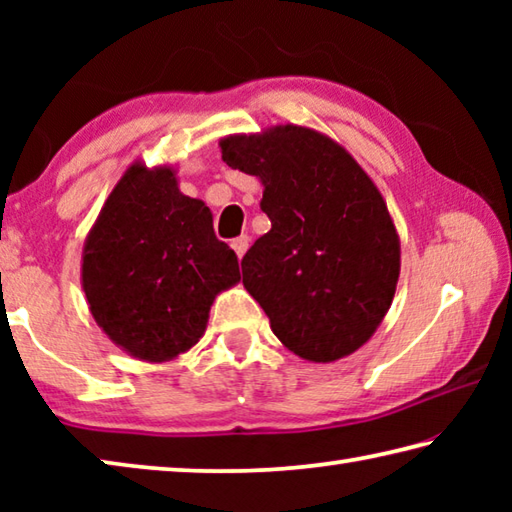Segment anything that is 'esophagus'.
Segmentation results:
<instances>
[{"instance_id": "34e87169", "label": "esophagus", "mask_w": 512, "mask_h": 512, "mask_svg": "<svg viewBox=\"0 0 512 512\" xmlns=\"http://www.w3.org/2000/svg\"><path fill=\"white\" fill-rule=\"evenodd\" d=\"M232 250H235L237 253V257L241 259L246 255V250H248V246H250V239L246 237V235H241V237H237V239H232Z\"/></svg>"}]
</instances>
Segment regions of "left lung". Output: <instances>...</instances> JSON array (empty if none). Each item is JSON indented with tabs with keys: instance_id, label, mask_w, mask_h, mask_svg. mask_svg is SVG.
<instances>
[{
	"instance_id": "left-lung-1",
	"label": "left lung",
	"mask_w": 512,
	"mask_h": 512,
	"mask_svg": "<svg viewBox=\"0 0 512 512\" xmlns=\"http://www.w3.org/2000/svg\"><path fill=\"white\" fill-rule=\"evenodd\" d=\"M219 146L228 167L264 185L271 230L241 271L273 334L314 363L357 352L400 280V237L377 185L345 146L307 126L228 135Z\"/></svg>"
}]
</instances>
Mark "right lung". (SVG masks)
Masks as SVG:
<instances>
[{
    "label": "right lung",
    "mask_w": 512,
    "mask_h": 512,
    "mask_svg": "<svg viewBox=\"0 0 512 512\" xmlns=\"http://www.w3.org/2000/svg\"><path fill=\"white\" fill-rule=\"evenodd\" d=\"M241 280L212 212L185 196L171 164L135 160L88 232L81 284L103 334L131 357L164 363L201 341L214 298Z\"/></svg>",
    "instance_id": "add662e5"
}]
</instances>
